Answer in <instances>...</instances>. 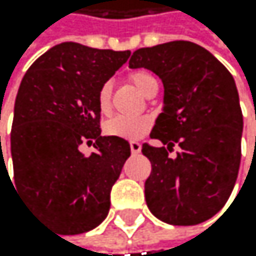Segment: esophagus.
<instances>
[{
    "mask_svg": "<svg viewBox=\"0 0 256 256\" xmlns=\"http://www.w3.org/2000/svg\"><path fill=\"white\" fill-rule=\"evenodd\" d=\"M130 150H132L134 155L140 154V152H141V144L136 142V141H130Z\"/></svg>",
    "mask_w": 256,
    "mask_h": 256,
    "instance_id": "esophagus-1",
    "label": "esophagus"
}]
</instances>
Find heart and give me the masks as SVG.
I'll use <instances>...</instances> for the list:
<instances>
[{
  "label": "heart",
  "mask_w": 256,
  "mask_h": 256,
  "mask_svg": "<svg viewBox=\"0 0 256 256\" xmlns=\"http://www.w3.org/2000/svg\"><path fill=\"white\" fill-rule=\"evenodd\" d=\"M130 81L136 89L146 95L152 87V84L156 82L154 75H150L146 70H136L130 75ZM98 109L102 115H109L112 110V87L109 82H106L100 87L96 95ZM152 127V121L147 116H124L118 115L110 118L104 124V132L110 136H118L124 140H138L144 136Z\"/></svg>",
  "instance_id": "heart-1"
}]
</instances>
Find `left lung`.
Segmentation results:
<instances>
[{"mask_svg": "<svg viewBox=\"0 0 256 256\" xmlns=\"http://www.w3.org/2000/svg\"><path fill=\"white\" fill-rule=\"evenodd\" d=\"M130 68H149L164 86V107L142 144L152 172L144 194L149 210L174 226H194L229 200L241 161L242 114L234 76L209 50L190 41L138 48ZM178 144L180 150L168 152Z\"/></svg>", "mask_w": 256, "mask_h": 256, "instance_id": "left-lung-1", "label": "left lung"}]
</instances>
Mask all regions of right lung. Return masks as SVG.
<instances>
[{"instance_id":"add662e5","label":"right lung","mask_w":256,"mask_h":256,"mask_svg":"<svg viewBox=\"0 0 256 256\" xmlns=\"http://www.w3.org/2000/svg\"><path fill=\"white\" fill-rule=\"evenodd\" d=\"M130 56L61 42L26 72L15 100L10 150L16 189L64 235L95 229L110 209V190L130 146L101 136L96 95ZM96 140L86 157L79 146Z\"/></svg>"}]
</instances>
